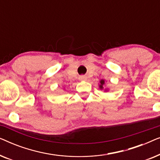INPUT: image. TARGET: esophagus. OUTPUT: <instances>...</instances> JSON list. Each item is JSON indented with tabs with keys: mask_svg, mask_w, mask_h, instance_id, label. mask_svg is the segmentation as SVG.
<instances>
[{
	"mask_svg": "<svg viewBox=\"0 0 160 160\" xmlns=\"http://www.w3.org/2000/svg\"><path fill=\"white\" fill-rule=\"evenodd\" d=\"M80 79L81 80H86L87 79V77L85 76H80Z\"/></svg>",
	"mask_w": 160,
	"mask_h": 160,
	"instance_id": "34e87169",
	"label": "esophagus"
}]
</instances>
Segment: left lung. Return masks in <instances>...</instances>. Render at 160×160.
I'll return each instance as SVG.
<instances>
[{
    "instance_id": "left-lung-1",
    "label": "left lung",
    "mask_w": 160,
    "mask_h": 160,
    "mask_svg": "<svg viewBox=\"0 0 160 160\" xmlns=\"http://www.w3.org/2000/svg\"><path fill=\"white\" fill-rule=\"evenodd\" d=\"M104 84H105L104 80H101V81H100V89L103 88V87H102V85H103Z\"/></svg>"
}]
</instances>
